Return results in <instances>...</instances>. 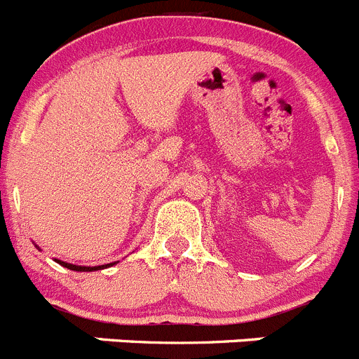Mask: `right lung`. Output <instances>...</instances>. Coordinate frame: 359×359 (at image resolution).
<instances>
[{
  "mask_svg": "<svg viewBox=\"0 0 359 359\" xmlns=\"http://www.w3.org/2000/svg\"><path fill=\"white\" fill-rule=\"evenodd\" d=\"M59 264H62L64 268H69V270H75V272H95V270H102V268H107L112 266L116 263H109V264H102V266H79V264H71L66 263V261H60V259H55Z\"/></svg>",
  "mask_w": 359,
  "mask_h": 359,
  "instance_id": "obj_1",
  "label": "right lung"
}]
</instances>
